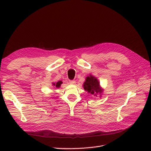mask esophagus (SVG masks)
I'll return each instance as SVG.
<instances>
[{"label":"esophagus","instance_id":"1","mask_svg":"<svg viewBox=\"0 0 151 151\" xmlns=\"http://www.w3.org/2000/svg\"><path fill=\"white\" fill-rule=\"evenodd\" d=\"M69 84H76V81L74 80H70L69 81Z\"/></svg>","mask_w":151,"mask_h":151}]
</instances>
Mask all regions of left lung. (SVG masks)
Here are the masks:
<instances>
[{
	"instance_id": "left-lung-1",
	"label": "left lung",
	"mask_w": 151,
	"mask_h": 151,
	"mask_svg": "<svg viewBox=\"0 0 151 151\" xmlns=\"http://www.w3.org/2000/svg\"><path fill=\"white\" fill-rule=\"evenodd\" d=\"M84 88L91 94L96 96L98 93H102V89L99 88V83L96 77L90 76L86 77V81L84 83Z\"/></svg>"
}]
</instances>
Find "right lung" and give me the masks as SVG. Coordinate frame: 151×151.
I'll use <instances>...</instances> for the list:
<instances>
[{"label":"right lung","instance_id":"1","mask_svg":"<svg viewBox=\"0 0 151 151\" xmlns=\"http://www.w3.org/2000/svg\"><path fill=\"white\" fill-rule=\"evenodd\" d=\"M62 83V81H58V82H57V83L56 84L53 83V85L54 86L57 87V88H59V87L60 86V84H61Z\"/></svg>","mask_w":151,"mask_h":151}]
</instances>
